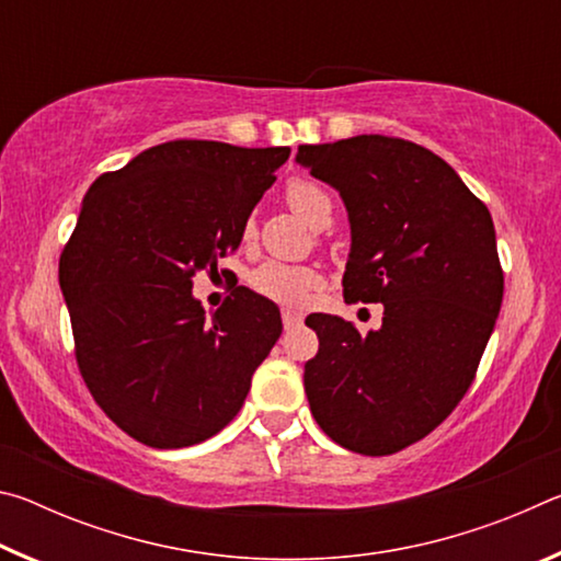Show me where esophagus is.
Masks as SVG:
<instances>
[{"instance_id":"1","label":"esophagus","mask_w":561,"mask_h":561,"mask_svg":"<svg viewBox=\"0 0 561 561\" xmlns=\"http://www.w3.org/2000/svg\"><path fill=\"white\" fill-rule=\"evenodd\" d=\"M301 314L299 311H289V309H284L282 311V321H284V329H291V327H297V324H301Z\"/></svg>"}]
</instances>
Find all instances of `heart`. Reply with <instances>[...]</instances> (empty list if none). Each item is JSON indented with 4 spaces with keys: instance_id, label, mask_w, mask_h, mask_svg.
<instances>
[{
    "instance_id": "b5f03b06",
    "label": "heart",
    "mask_w": 561,
    "mask_h": 561,
    "mask_svg": "<svg viewBox=\"0 0 561 561\" xmlns=\"http://www.w3.org/2000/svg\"><path fill=\"white\" fill-rule=\"evenodd\" d=\"M287 195V203L294 213H297L304 222L311 227H329L331 213H334V205H331L329 193L314 180L307 178H294L291 183L284 190ZM244 240H252L254 237V222L250 220L242 230ZM252 289L267 297L272 301L282 304V307L299 309L309 301L311 289L319 284V274L311 267H297V264H284V262H264L257 270L250 274Z\"/></svg>"
}]
</instances>
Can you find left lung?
Masks as SVG:
<instances>
[{
    "label": "left lung",
    "mask_w": 561,
    "mask_h": 561,
    "mask_svg": "<svg viewBox=\"0 0 561 561\" xmlns=\"http://www.w3.org/2000/svg\"><path fill=\"white\" fill-rule=\"evenodd\" d=\"M297 163L344 201V299L383 304L368 334L311 317L319 354L304 364V391L331 440L391 455L440 425L478 371L505 289L495 225L460 175L411 140L299 146Z\"/></svg>",
    "instance_id": "obj_1"
}]
</instances>
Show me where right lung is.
Returning a JSON list of instances; mask_svg holds the SVG:
<instances>
[{
    "instance_id": "obj_1",
    "label": "right lung",
    "mask_w": 561,
    "mask_h": 561,
    "mask_svg": "<svg viewBox=\"0 0 561 561\" xmlns=\"http://www.w3.org/2000/svg\"><path fill=\"white\" fill-rule=\"evenodd\" d=\"M291 150L173 140L83 195L59 262L76 360L96 403L150 448L220 433L282 334L277 304L237 287L213 314L193 274L242 242Z\"/></svg>"
}]
</instances>
